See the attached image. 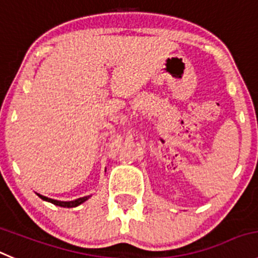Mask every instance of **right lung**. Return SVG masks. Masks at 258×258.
I'll list each match as a JSON object with an SVG mask.
<instances>
[{"label":"right lung","mask_w":258,"mask_h":258,"mask_svg":"<svg viewBox=\"0 0 258 258\" xmlns=\"http://www.w3.org/2000/svg\"><path fill=\"white\" fill-rule=\"evenodd\" d=\"M38 196H39V198L41 199V200L48 201V203H51V204L57 205V207H62V208H76V207H78V205L83 204V203H85V201H87L88 199H90L91 196H92V195L83 196V198H78V199H76V200H72V201H60V200H54V199L46 198V196L40 195V194H38Z\"/></svg>","instance_id":"add662e5"}]
</instances>
